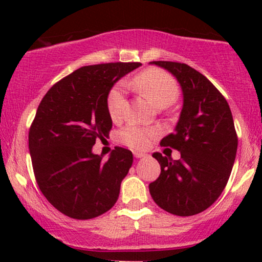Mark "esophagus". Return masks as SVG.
Instances as JSON below:
<instances>
[{
	"label": "esophagus",
	"instance_id": "esophagus-1",
	"mask_svg": "<svg viewBox=\"0 0 262 262\" xmlns=\"http://www.w3.org/2000/svg\"><path fill=\"white\" fill-rule=\"evenodd\" d=\"M134 156L137 159H140V158H144L145 154H144V152H140V151H134Z\"/></svg>",
	"mask_w": 262,
	"mask_h": 262
}]
</instances>
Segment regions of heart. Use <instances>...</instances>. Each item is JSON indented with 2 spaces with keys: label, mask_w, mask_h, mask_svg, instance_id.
Masks as SVG:
<instances>
[{
  "label": "heart",
  "mask_w": 262,
  "mask_h": 262,
  "mask_svg": "<svg viewBox=\"0 0 262 262\" xmlns=\"http://www.w3.org/2000/svg\"><path fill=\"white\" fill-rule=\"evenodd\" d=\"M132 83L156 108L170 106L180 93L177 81L170 74L165 73L160 69H148L141 71L134 77ZM123 108H124V89L122 83H117L107 95V111L112 121H119L122 118ZM156 135H158L156 129L128 124L119 133V139L129 148L145 149Z\"/></svg>",
  "instance_id": "1"
}]
</instances>
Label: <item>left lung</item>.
<instances>
[{
	"instance_id": "obj_1",
	"label": "left lung",
	"mask_w": 262,
	"mask_h": 262,
	"mask_svg": "<svg viewBox=\"0 0 262 262\" xmlns=\"http://www.w3.org/2000/svg\"><path fill=\"white\" fill-rule=\"evenodd\" d=\"M180 82L183 107L175 132L160 141L181 159L154 152L160 176L149 185L154 202L171 214L188 217L212 206L229 180L237 149L233 116L224 96L204 75L187 64L152 61Z\"/></svg>"
}]
</instances>
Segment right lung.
Returning a JSON list of instances; mask_svg holds the SVG:
<instances>
[{
  "mask_svg": "<svg viewBox=\"0 0 262 262\" xmlns=\"http://www.w3.org/2000/svg\"><path fill=\"white\" fill-rule=\"evenodd\" d=\"M140 62L82 66L52 86L29 129L33 171L41 193L59 212L92 219L117 202L133 154L116 146L107 161L92 152L112 129L107 95Z\"/></svg>",
  "mask_w": 262,
  "mask_h": 262,
  "instance_id": "obj_1",
  "label": "right lung"
}]
</instances>
